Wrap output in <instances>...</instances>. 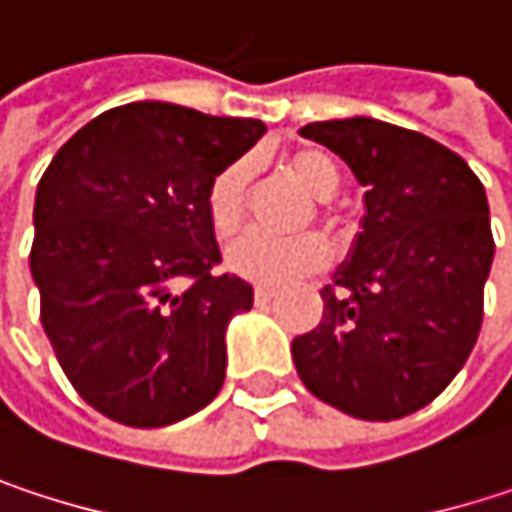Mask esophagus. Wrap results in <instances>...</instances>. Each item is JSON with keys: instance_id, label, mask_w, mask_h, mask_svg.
Masks as SVG:
<instances>
[{"instance_id": "esophagus-1", "label": "esophagus", "mask_w": 512, "mask_h": 512, "mask_svg": "<svg viewBox=\"0 0 512 512\" xmlns=\"http://www.w3.org/2000/svg\"><path fill=\"white\" fill-rule=\"evenodd\" d=\"M275 299V290H269V287H257L255 290V305L257 308H266L269 302Z\"/></svg>"}]
</instances>
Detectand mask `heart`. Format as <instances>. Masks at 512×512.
Listing matches in <instances>:
<instances>
[{
  "label": "heart",
  "instance_id": "b5f03b06",
  "mask_svg": "<svg viewBox=\"0 0 512 512\" xmlns=\"http://www.w3.org/2000/svg\"><path fill=\"white\" fill-rule=\"evenodd\" d=\"M284 165L317 198H332L341 183V174H338V165L332 162V156H326L317 148L290 151L284 156ZM249 174H252L249 162L237 159V162H228L207 186L204 207H207V219L219 237H231L243 225ZM326 257H329L326 243L317 234L269 237L260 231H249L228 249L225 263L234 275H240L252 284L278 287L299 275L317 272L326 263Z\"/></svg>",
  "mask_w": 512,
  "mask_h": 512
}]
</instances>
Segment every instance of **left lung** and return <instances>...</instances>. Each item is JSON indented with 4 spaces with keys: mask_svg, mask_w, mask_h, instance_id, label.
I'll return each mask as SVG.
<instances>
[{
    "mask_svg": "<svg viewBox=\"0 0 512 512\" xmlns=\"http://www.w3.org/2000/svg\"><path fill=\"white\" fill-rule=\"evenodd\" d=\"M364 192L361 234L320 290L323 320L290 347L305 388L361 418L424 409L460 373L495 255L483 183L445 145L376 118L314 121Z\"/></svg>",
    "mask_w": 512,
    "mask_h": 512,
    "instance_id": "obj_1",
    "label": "left lung"
}]
</instances>
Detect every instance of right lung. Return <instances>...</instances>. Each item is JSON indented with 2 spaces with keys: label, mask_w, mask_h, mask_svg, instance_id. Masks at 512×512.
Wrapping results in <instances>:
<instances>
[{
  "label": "right lung",
  "mask_w": 512,
  "mask_h": 512,
  "mask_svg": "<svg viewBox=\"0 0 512 512\" xmlns=\"http://www.w3.org/2000/svg\"><path fill=\"white\" fill-rule=\"evenodd\" d=\"M263 133L255 118L142 100L88 121L47 165L29 255L41 323L70 385L106 418L165 427L219 394L228 323L255 290L213 272L204 195Z\"/></svg>",
  "instance_id": "right-lung-1"
}]
</instances>
